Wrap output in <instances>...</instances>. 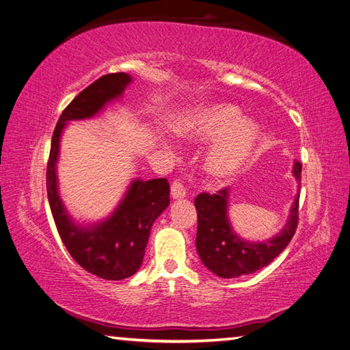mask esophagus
I'll list each match as a JSON object with an SVG mask.
<instances>
[{"label": "esophagus", "instance_id": "34e87169", "mask_svg": "<svg viewBox=\"0 0 350 350\" xmlns=\"http://www.w3.org/2000/svg\"><path fill=\"white\" fill-rule=\"evenodd\" d=\"M171 194L174 198H184L187 196V189L181 179H174V183L171 185Z\"/></svg>", "mask_w": 350, "mask_h": 350}]
</instances>
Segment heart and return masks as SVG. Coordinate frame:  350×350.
I'll return each instance as SVG.
<instances>
[{
	"mask_svg": "<svg viewBox=\"0 0 350 350\" xmlns=\"http://www.w3.org/2000/svg\"><path fill=\"white\" fill-rule=\"evenodd\" d=\"M242 112L229 103L200 109L184 126L185 134L196 142H217L206 157V171L217 179L234 175L247 161L257 140L258 126L242 121Z\"/></svg>",
	"mask_w": 350,
	"mask_h": 350,
	"instance_id": "1",
	"label": "heart"
}]
</instances>
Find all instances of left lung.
Masks as SVG:
<instances>
[{
	"instance_id": "8db88e82",
	"label": "left lung",
	"mask_w": 350,
	"mask_h": 350,
	"mask_svg": "<svg viewBox=\"0 0 350 350\" xmlns=\"http://www.w3.org/2000/svg\"><path fill=\"white\" fill-rule=\"evenodd\" d=\"M302 163L296 161L293 175L301 181ZM229 188L216 194L201 193L196 197L198 217L196 247L204 266L219 278L232 279L256 273L266 267L288 247L299 221V197H296L288 225L278 237L267 242L250 243L239 239L230 229L226 217Z\"/></svg>"
}]
</instances>
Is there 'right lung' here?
I'll return each instance as SVG.
<instances>
[{
	"mask_svg": "<svg viewBox=\"0 0 350 350\" xmlns=\"http://www.w3.org/2000/svg\"><path fill=\"white\" fill-rule=\"evenodd\" d=\"M130 81L131 77L125 72L105 74L68 103L52 135L46 166L48 200L61 241L79 266L107 280L126 279L140 269L153 221L169 204L171 188L167 179L134 181L108 220L94 228L83 229L72 224L61 204L57 193L55 162L59 135L66 122L94 115L108 100L120 96Z\"/></svg>",
	"mask_w": 350,
	"mask_h": 350,
	"instance_id": "obj_1",
	"label": "right lung"
}]
</instances>
